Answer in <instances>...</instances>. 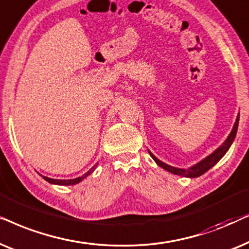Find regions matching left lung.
<instances>
[{"label":"left lung","instance_id":"8db88e82","mask_svg":"<svg viewBox=\"0 0 249 249\" xmlns=\"http://www.w3.org/2000/svg\"><path fill=\"white\" fill-rule=\"evenodd\" d=\"M238 123H239V115H238L236 123H234L232 131H231V133L229 134L227 140L222 143V145H220V147H218L216 150L213 152V154L207 156L206 158L203 159V160L199 161L198 164L194 165V166H191L190 168H188V170L170 166V165L165 164V163H163V161L159 160L158 158H156L150 151H149V154H150L152 159H154L156 163H157V165H159L160 167H163L164 170L171 172V173H173L175 175H181V177H185V178H198V177H200V175H203L204 173H206L210 168L213 167L214 165L216 164L222 157H223V156L225 155V152L229 150V148H230L231 144H232L234 138H236L237 130H238Z\"/></svg>","mask_w":249,"mask_h":249}]
</instances>
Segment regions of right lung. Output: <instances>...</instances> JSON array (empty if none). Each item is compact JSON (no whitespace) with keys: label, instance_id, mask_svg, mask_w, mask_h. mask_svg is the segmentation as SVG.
I'll return each mask as SVG.
<instances>
[{"label":"right lung","instance_id":"obj_1","mask_svg":"<svg viewBox=\"0 0 249 249\" xmlns=\"http://www.w3.org/2000/svg\"><path fill=\"white\" fill-rule=\"evenodd\" d=\"M95 166H97V165H95ZM95 166L92 167L90 171L86 172V173H85L84 175H82V177L76 178H71V180H55V178H46V177H43V178H44V180H46L48 182H50V183H52V184H58V185H72V184L78 183V182H81V181L83 180V178H85L86 177H88V175H90V174L92 173V172L94 171Z\"/></svg>","mask_w":249,"mask_h":249}]
</instances>
